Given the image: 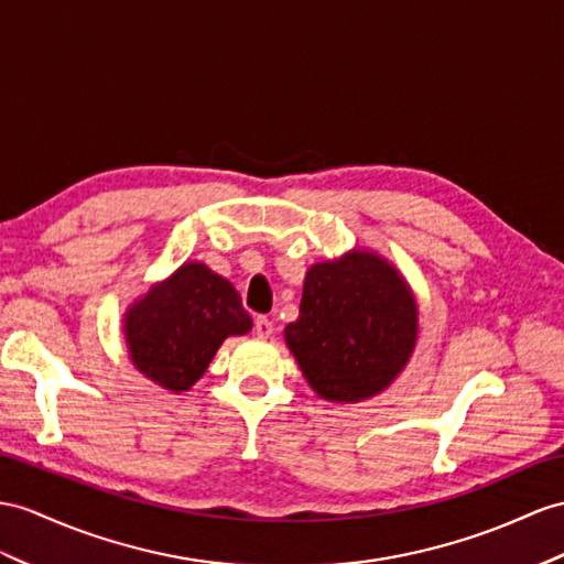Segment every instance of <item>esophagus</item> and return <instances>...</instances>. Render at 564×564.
<instances>
[{"instance_id":"1","label":"esophagus","mask_w":564,"mask_h":564,"mask_svg":"<svg viewBox=\"0 0 564 564\" xmlns=\"http://www.w3.org/2000/svg\"><path fill=\"white\" fill-rule=\"evenodd\" d=\"M253 333H256V337H260V339H268V337H272V333H274V325H272L268 318H256Z\"/></svg>"}]
</instances>
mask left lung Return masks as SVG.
Segmentation results:
<instances>
[{
    "instance_id": "1",
    "label": "left lung",
    "mask_w": 564,
    "mask_h": 564,
    "mask_svg": "<svg viewBox=\"0 0 564 564\" xmlns=\"http://www.w3.org/2000/svg\"><path fill=\"white\" fill-rule=\"evenodd\" d=\"M419 339V304L404 274L368 249L306 270L299 318L284 341L311 390L356 404L386 392Z\"/></svg>"
}]
</instances>
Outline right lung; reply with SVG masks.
Here are the masks:
<instances>
[{"label": "right lung", "mask_w": 564, "mask_h": 564, "mask_svg": "<svg viewBox=\"0 0 564 564\" xmlns=\"http://www.w3.org/2000/svg\"><path fill=\"white\" fill-rule=\"evenodd\" d=\"M251 327L231 282L198 260H186L150 286L121 325L133 368L174 394L196 386L227 337Z\"/></svg>", "instance_id": "1"}]
</instances>
